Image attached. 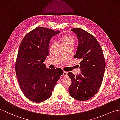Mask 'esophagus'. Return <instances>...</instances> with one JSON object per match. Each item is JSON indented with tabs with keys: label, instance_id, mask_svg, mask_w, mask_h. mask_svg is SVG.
I'll list each match as a JSON object with an SVG mask.
<instances>
[{
	"label": "esophagus",
	"instance_id": "esophagus-1",
	"mask_svg": "<svg viewBox=\"0 0 120 120\" xmlns=\"http://www.w3.org/2000/svg\"><path fill=\"white\" fill-rule=\"evenodd\" d=\"M62 76H63V77H66V76H67V72L66 71H63Z\"/></svg>",
	"mask_w": 120,
	"mask_h": 120
}]
</instances>
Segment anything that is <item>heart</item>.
Here are the masks:
<instances>
[{
	"instance_id": "b5f03b06",
	"label": "heart",
	"mask_w": 120,
	"mask_h": 120,
	"mask_svg": "<svg viewBox=\"0 0 120 120\" xmlns=\"http://www.w3.org/2000/svg\"><path fill=\"white\" fill-rule=\"evenodd\" d=\"M61 42H62L63 45L68 44H74L75 40L71 36L69 35H65L62 38Z\"/></svg>"
}]
</instances>
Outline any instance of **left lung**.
<instances>
[{"mask_svg": "<svg viewBox=\"0 0 120 120\" xmlns=\"http://www.w3.org/2000/svg\"><path fill=\"white\" fill-rule=\"evenodd\" d=\"M79 44L75 58L81 59V74L68 75L71 80L68 90L72 98L79 101L90 99L99 90L105 69V61L99 42L90 33L79 28L71 29Z\"/></svg>", "mask_w": 120, "mask_h": 120, "instance_id": "left-lung-1", "label": "left lung"}]
</instances>
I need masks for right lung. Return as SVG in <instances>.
I'll return each mask as SVG.
<instances>
[{
    "label": "right lung",
    "mask_w": 120,
    "mask_h": 120,
    "mask_svg": "<svg viewBox=\"0 0 120 120\" xmlns=\"http://www.w3.org/2000/svg\"><path fill=\"white\" fill-rule=\"evenodd\" d=\"M59 31L38 27L24 36L16 60V69L21 90L31 101L42 102L52 95L63 71L48 69L43 63L49 55V45Z\"/></svg>",
    "instance_id": "right-lung-1"
}]
</instances>
